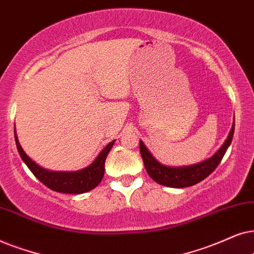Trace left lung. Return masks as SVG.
Returning a JSON list of instances; mask_svg holds the SVG:
<instances>
[{"label": "left lung", "mask_w": 254, "mask_h": 254, "mask_svg": "<svg viewBox=\"0 0 254 254\" xmlns=\"http://www.w3.org/2000/svg\"><path fill=\"white\" fill-rule=\"evenodd\" d=\"M233 132H235V122H233L231 130L224 144L219 147V150L207 160L198 162V164L190 165V166L181 167H170L165 166L160 162L155 160L151 152L147 150L143 141H139L140 154L143 158L145 168L147 173L159 185L166 186L172 188H185L194 186L205 178L209 177L216 170L219 162L224 157L226 150L232 141Z\"/></svg>", "instance_id": "1"}]
</instances>
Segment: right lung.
<instances>
[{
  "instance_id": "add662e5",
  "label": "right lung",
  "mask_w": 254,
  "mask_h": 254,
  "mask_svg": "<svg viewBox=\"0 0 254 254\" xmlns=\"http://www.w3.org/2000/svg\"><path fill=\"white\" fill-rule=\"evenodd\" d=\"M15 140L17 150H18L22 160L25 162V165L32 172L33 175L46 187H49L54 191L65 192V194H82V192H87L95 188L102 181L104 175V162H106L107 155L115 143V140L110 141L100 152L95 160L83 170L75 172H53L38 166L35 161H32V159H30L26 155L25 152L23 151L21 144H19L16 132Z\"/></svg>"
}]
</instances>
